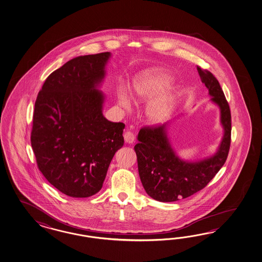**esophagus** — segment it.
<instances>
[{"label":"esophagus","instance_id":"34e87169","mask_svg":"<svg viewBox=\"0 0 262 262\" xmlns=\"http://www.w3.org/2000/svg\"><path fill=\"white\" fill-rule=\"evenodd\" d=\"M124 139L126 141V143L133 144L134 142V134H133V132L127 130V132L124 134Z\"/></svg>","mask_w":262,"mask_h":262}]
</instances>
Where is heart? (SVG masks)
Returning <instances> with one entry per match:
<instances>
[{
  "mask_svg": "<svg viewBox=\"0 0 262 262\" xmlns=\"http://www.w3.org/2000/svg\"><path fill=\"white\" fill-rule=\"evenodd\" d=\"M172 77L166 71L154 68L142 72L133 81L132 91L134 101L143 102L161 94L171 84ZM118 100L123 107L129 106V99L126 93L120 92ZM173 97L163 96L154 99L147 107V115L154 123L165 121L171 112Z\"/></svg>",
  "mask_w": 262,
  "mask_h": 262,
  "instance_id": "heart-1",
  "label": "heart"
}]
</instances>
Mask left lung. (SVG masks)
Masks as SVG:
<instances>
[{
	"label": "left lung",
	"instance_id": "left-lung-1",
	"mask_svg": "<svg viewBox=\"0 0 262 262\" xmlns=\"http://www.w3.org/2000/svg\"><path fill=\"white\" fill-rule=\"evenodd\" d=\"M211 100L221 110L224 137L215 155L198 162H185L175 154L166 137V125L141 128L134 147L142 185L148 196L159 202H175L202 190L227 159L231 144V112L224 91L214 75L197 66Z\"/></svg>",
	"mask_w": 262,
	"mask_h": 262
}]
</instances>
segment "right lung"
<instances>
[{
    "label": "right lung",
    "mask_w": 262,
    "mask_h": 262,
    "mask_svg": "<svg viewBox=\"0 0 262 262\" xmlns=\"http://www.w3.org/2000/svg\"><path fill=\"white\" fill-rule=\"evenodd\" d=\"M111 54L73 58L54 71L38 92L31 130L37 166L58 190L87 198L102 187L110 163L124 145V123L107 120L96 86Z\"/></svg>",
    "instance_id": "1"
}]
</instances>
